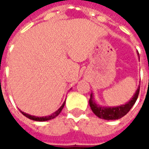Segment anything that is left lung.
Segmentation results:
<instances>
[{"mask_svg": "<svg viewBox=\"0 0 149 149\" xmlns=\"http://www.w3.org/2000/svg\"><path fill=\"white\" fill-rule=\"evenodd\" d=\"M139 92H140V87H138L137 90L136 91V93L133 95L132 100H129L128 103H126L125 104H122V105L116 107L100 106L95 102L93 97V93H92L90 95V99H89V105L94 114L99 118L108 120H118L126 115L129 112V110L131 109L132 107L133 106V104L137 100Z\"/></svg>", "mask_w": 149, "mask_h": 149, "instance_id": "8db88e82", "label": "left lung"}]
</instances>
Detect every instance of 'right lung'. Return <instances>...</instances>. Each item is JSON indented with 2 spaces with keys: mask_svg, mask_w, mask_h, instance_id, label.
I'll return each mask as SVG.
<instances>
[{
  "mask_svg": "<svg viewBox=\"0 0 149 149\" xmlns=\"http://www.w3.org/2000/svg\"><path fill=\"white\" fill-rule=\"evenodd\" d=\"M65 101L63 103L61 108L59 109L58 110H56L55 112H53L52 114L49 116H40V117H38V116H32V115H29V114H28V113H25V112H22L21 111V112L24 116H26L27 118L30 119V120H36V121H46V120H52V119L55 118L56 116H57L61 113V110L63 109V108L65 106Z\"/></svg>",
  "mask_w": 149,
  "mask_h": 149,
  "instance_id": "1",
  "label": "right lung"
}]
</instances>
